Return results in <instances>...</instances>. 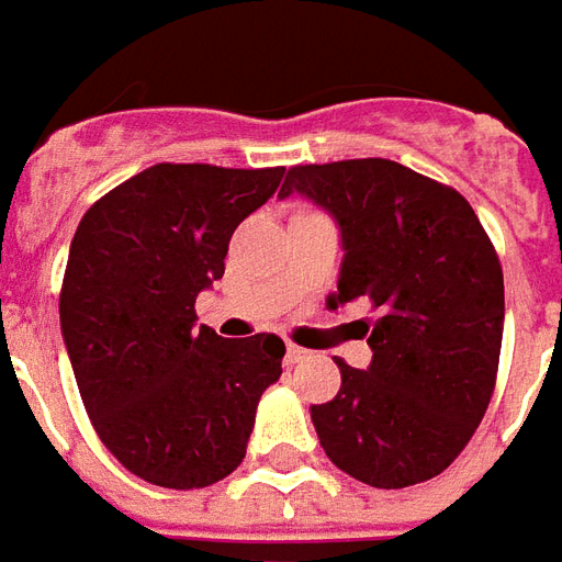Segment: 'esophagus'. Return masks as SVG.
<instances>
[{
  "mask_svg": "<svg viewBox=\"0 0 562 562\" xmlns=\"http://www.w3.org/2000/svg\"><path fill=\"white\" fill-rule=\"evenodd\" d=\"M305 357H308V351H305V348H296V345H288V353H284V363H288V366H296V363H302Z\"/></svg>",
  "mask_w": 562,
  "mask_h": 562,
  "instance_id": "esophagus-1",
  "label": "esophagus"
}]
</instances>
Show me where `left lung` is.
Wrapping results in <instances>:
<instances>
[{"label": "left lung", "mask_w": 562, "mask_h": 562, "mask_svg": "<svg viewBox=\"0 0 562 562\" xmlns=\"http://www.w3.org/2000/svg\"><path fill=\"white\" fill-rule=\"evenodd\" d=\"M312 199L338 226L329 308L363 300L372 363H338L336 400L312 405L326 457L396 491L436 479L479 429L503 348V269L472 205L400 162L293 166L278 196Z\"/></svg>", "instance_id": "1"}]
</instances>
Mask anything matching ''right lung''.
I'll list each match as a JSON object with an SVG mask.
<instances>
[{
    "instance_id": "add662e5",
    "label": "right lung",
    "mask_w": 562,
    "mask_h": 562,
    "mask_svg": "<svg viewBox=\"0 0 562 562\" xmlns=\"http://www.w3.org/2000/svg\"><path fill=\"white\" fill-rule=\"evenodd\" d=\"M281 178L157 162L75 229L59 293L71 372L102 445L157 487L226 479L245 460L262 390L281 378V338H221L193 308L224 278L236 226Z\"/></svg>"
}]
</instances>
